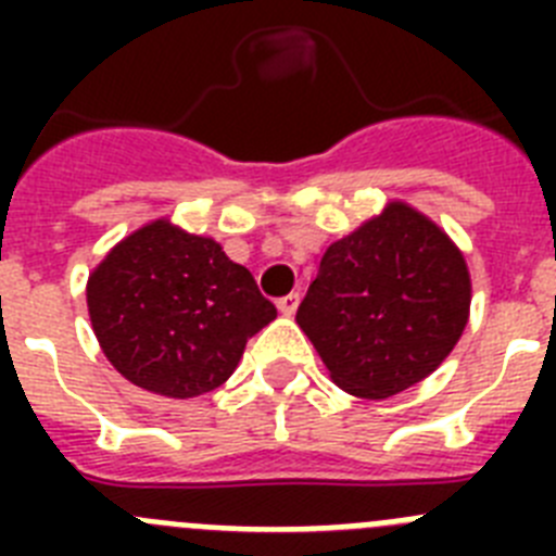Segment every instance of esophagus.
Returning <instances> with one entry per match:
<instances>
[{
	"mask_svg": "<svg viewBox=\"0 0 556 556\" xmlns=\"http://www.w3.org/2000/svg\"><path fill=\"white\" fill-rule=\"evenodd\" d=\"M298 303H301V294L298 292L287 294V298H281V301H278V312H281L283 317H292V314L298 312Z\"/></svg>",
	"mask_w": 556,
	"mask_h": 556,
	"instance_id": "1",
	"label": "esophagus"
}]
</instances>
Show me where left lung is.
Wrapping results in <instances>:
<instances>
[{
	"label": "left lung",
	"mask_w": 556,
	"mask_h": 556,
	"mask_svg": "<svg viewBox=\"0 0 556 556\" xmlns=\"http://www.w3.org/2000/svg\"><path fill=\"white\" fill-rule=\"evenodd\" d=\"M470 317V273L437 223L392 200L323 255L298 326L333 384L390 397L443 365Z\"/></svg>",
	"instance_id": "left-lung-1"
}]
</instances>
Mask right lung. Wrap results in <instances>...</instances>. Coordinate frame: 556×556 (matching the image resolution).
Masks as SVG:
<instances>
[{"mask_svg": "<svg viewBox=\"0 0 556 556\" xmlns=\"http://www.w3.org/2000/svg\"><path fill=\"white\" fill-rule=\"evenodd\" d=\"M86 301L108 362L166 397L225 384L248 339L278 314L219 242L164 217L108 250L88 275Z\"/></svg>", "mask_w": 556, "mask_h": 556, "instance_id": "add662e5", "label": "right lung"}]
</instances>
